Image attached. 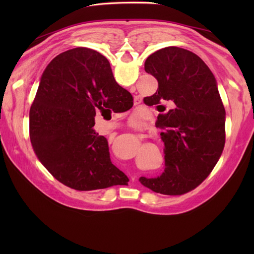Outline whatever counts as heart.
I'll use <instances>...</instances> for the list:
<instances>
[{
	"label": "heart",
	"mask_w": 254,
	"mask_h": 254,
	"mask_svg": "<svg viewBox=\"0 0 254 254\" xmlns=\"http://www.w3.org/2000/svg\"><path fill=\"white\" fill-rule=\"evenodd\" d=\"M132 124L134 126H140L142 124V120L139 115H134V117L132 118Z\"/></svg>",
	"instance_id": "obj_1"
}]
</instances>
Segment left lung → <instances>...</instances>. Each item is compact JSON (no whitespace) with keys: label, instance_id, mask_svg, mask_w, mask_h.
Returning <instances> with one entry per match:
<instances>
[{"label":"left lung","instance_id":"8db88e82","mask_svg":"<svg viewBox=\"0 0 254 254\" xmlns=\"http://www.w3.org/2000/svg\"><path fill=\"white\" fill-rule=\"evenodd\" d=\"M145 71L159 84L156 93L146 97L149 103L172 102L175 108L158 115L165 170L157 178L139 181L156 193L186 194L211 174L225 147L226 111L217 81L200 57L177 47L152 53Z\"/></svg>","mask_w":254,"mask_h":254}]
</instances>
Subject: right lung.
<instances>
[{
    "label": "right lung",
    "mask_w": 254,
    "mask_h": 254,
    "mask_svg": "<svg viewBox=\"0 0 254 254\" xmlns=\"http://www.w3.org/2000/svg\"><path fill=\"white\" fill-rule=\"evenodd\" d=\"M131 99L101 53L76 48L59 54L45 67L29 110L37 158L74 190L128 186V177L111 162L108 141L93 126L97 109H124Z\"/></svg>",
    "instance_id": "1"
}]
</instances>
